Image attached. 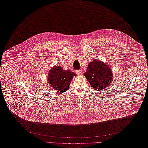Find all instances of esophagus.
Here are the masks:
<instances>
[{"mask_svg": "<svg viewBox=\"0 0 148 148\" xmlns=\"http://www.w3.org/2000/svg\"><path fill=\"white\" fill-rule=\"evenodd\" d=\"M76 73H77L78 75H81L82 74V70L76 71Z\"/></svg>", "mask_w": 148, "mask_h": 148, "instance_id": "obj_1", "label": "esophagus"}]
</instances>
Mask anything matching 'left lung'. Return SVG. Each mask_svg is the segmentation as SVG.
Here are the masks:
<instances>
[{
  "label": "left lung",
  "instance_id": "8db88e82",
  "mask_svg": "<svg viewBox=\"0 0 148 148\" xmlns=\"http://www.w3.org/2000/svg\"><path fill=\"white\" fill-rule=\"evenodd\" d=\"M84 75L89 84L96 90H102L112 85V70L107 64L97 59L89 63Z\"/></svg>",
  "mask_w": 148,
  "mask_h": 148
}]
</instances>
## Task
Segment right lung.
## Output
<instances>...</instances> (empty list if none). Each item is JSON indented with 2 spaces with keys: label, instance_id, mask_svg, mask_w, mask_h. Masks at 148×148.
I'll list each match as a JSON object with an SVG mask.
<instances>
[{
  "label": "right lung",
  "instance_id": "obj_1",
  "mask_svg": "<svg viewBox=\"0 0 148 148\" xmlns=\"http://www.w3.org/2000/svg\"><path fill=\"white\" fill-rule=\"evenodd\" d=\"M76 75L70 70H64L61 66H55L48 73L49 86H51L57 93H63L69 88L73 76Z\"/></svg>",
  "mask_w": 148,
  "mask_h": 148
}]
</instances>
